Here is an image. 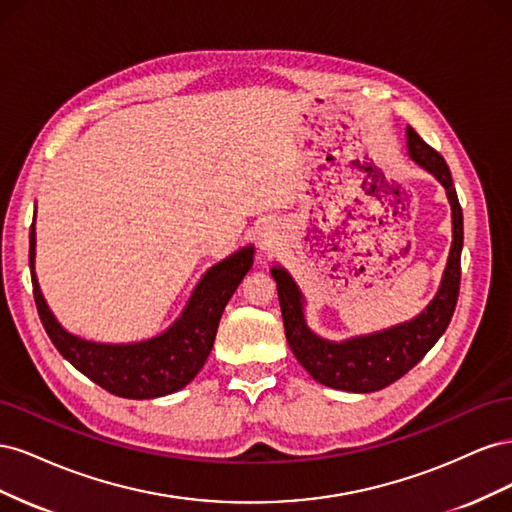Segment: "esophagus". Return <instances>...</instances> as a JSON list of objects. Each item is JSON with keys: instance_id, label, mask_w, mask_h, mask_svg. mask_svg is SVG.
Instances as JSON below:
<instances>
[{"instance_id": "obj_1", "label": "esophagus", "mask_w": 512, "mask_h": 512, "mask_svg": "<svg viewBox=\"0 0 512 512\" xmlns=\"http://www.w3.org/2000/svg\"><path fill=\"white\" fill-rule=\"evenodd\" d=\"M275 235L271 230H267V232H262V237H260V247L262 250H269V247H273V243H275Z\"/></svg>"}]
</instances>
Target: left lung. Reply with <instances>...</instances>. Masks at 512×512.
Masks as SVG:
<instances>
[{"label": "left lung", "mask_w": 512, "mask_h": 512, "mask_svg": "<svg viewBox=\"0 0 512 512\" xmlns=\"http://www.w3.org/2000/svg\"><path fill=\"white\" fill-rule=\"evenodd\" d=\"M408 156L436 177L446 190L453 211V245L448 254L442 284L436 297L414 320L397 324L380 333L361 335L346 342H329L309 331L303 314V294L290 273L273 267L282 320L288 346L297 361L316 382L331 389L350 393H374L393 384L423 359L438 342L453 318L459 282H461V247H463V213L448 170L440 153L429 147L412 128L406 130Z\"/></svg>", "instance_id": "1"}]
</instances>
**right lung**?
Listing matches in <instances>:
<instances>
[{"instance_id":"right-lung-1","label":"right lung","mask_w":512,"mask_h":512,"mask_svg":"<svg viewBox=\"0 0 512 512\" xmlns=\"http://www.w3.org/2000/svg\"><path fill=\"white\" fill-rule=\"evenodd\" d=\"M34 262L36 228L32 224L29 269H32L34 299L42 327L59 354L108 393L126 399H153L183 389L203 369L224 307L245 273L252 269L254 247H241L239 252L213 265L196 284L181 316L164 333L136 344H98L68 333L42 297Z\"/></svg>"}]
</instances>
